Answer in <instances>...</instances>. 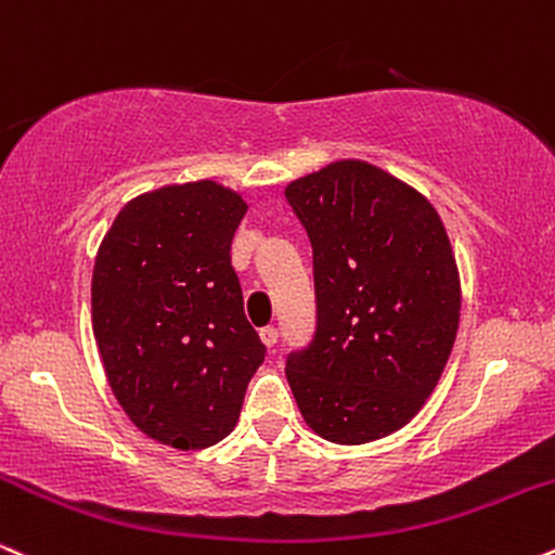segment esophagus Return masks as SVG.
Listing matches in <instances>:
<instances>
[{"label": "esophagus", "instance_id": "esophagus-1", "mask_svg": "<svg viewBox=\"0 0 555 555\" xmlns=\"http://www.w3.org/2000/svg\"><path fill=\"white\" fill-rule=\"evenodd\" d=\"M259 337H262V343L267 345V348H275L280 332H278V327H272V324H267V327L259 330Z\"/></svg>", "mask_w": 555, "mask_h": 555}]
</instances>
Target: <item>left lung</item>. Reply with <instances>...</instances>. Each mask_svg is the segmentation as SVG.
<instances>
[{
  "label": "left lung",
  "instance_id": "8db88e82",
  "mask_svg": "<svg viewBox=\"0 0 555 555\" xmlns=\"http://www.w3.org/2000/svg\"><path fill=\"white\" fill-rule=\"evenodd\" d=\"M314 254V337L285 376L335 444L397 431L434 392L460 324V275L431 202L382 168L332 163L285 189Z\"/></svg>",
  "mask_w": 555,
  "mask_h": 555
}]
</instances>
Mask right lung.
I'll list each match as a JSON object with an SVG mask.
<instances>
[{"label":"right lung","mask_w":555,"mask_h":555,"mask_svg":"<svg viewBox=\"0 0 555 555\" xmlns=\"http://www.w3.org/2000/svg\"><path fill=\"white\" fill-rule=\"evenodd\" d=\"M246 202L215 181L124 205L93 270V335L116 400L140 431L176 449L236 426L267 348L231 264Z\"/></svg>","instance_id":"right-lung-1"}]
</instances>
